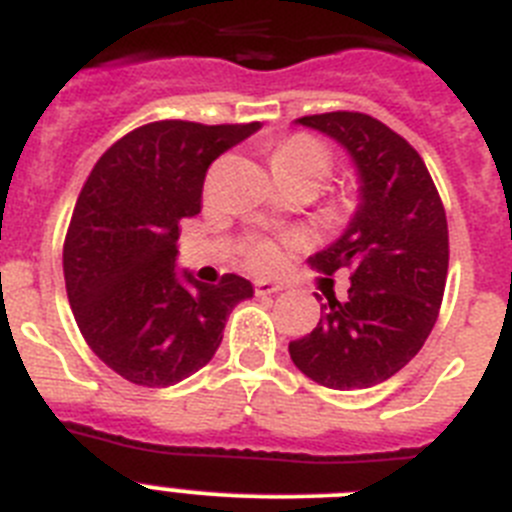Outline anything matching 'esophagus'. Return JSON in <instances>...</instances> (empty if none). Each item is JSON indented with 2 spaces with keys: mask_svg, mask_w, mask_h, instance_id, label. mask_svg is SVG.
Here are the masks:
<instances>
[{
  "mask_svg": "<svg viewBox=\"0 0 512 512\" xmlns=\"http://www.w3.org/2000/svg\"><path fill=\"white\" fill-rule=\"evenodd\" d=\"M279 289H282V284L271 282V279H259V282H256V295H259V297L277 295Z\"/></svg>",
  "mask_w": 512,
  "mask_h": 512,
  "instance_id": "34e87169",
  "label": "esophagus"
}]
</instances>
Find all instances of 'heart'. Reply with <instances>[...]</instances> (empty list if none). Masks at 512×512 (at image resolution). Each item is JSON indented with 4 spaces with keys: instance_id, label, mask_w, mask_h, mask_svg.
I'll use <instances>...</instances> for the list:
<instances>
[{
    "instance_id": "heart-1",
    "label": "heart",
    "mask_w": 512,
    "mask_h": 512,
    "mask_svg": "<svg viewBox=\"0 0 512 512\" xmlns=\"http://www.w3.org/2000/svg\"><path fill=\"white\" fill-rule=\"evenodd\" d=\"M271 166L277 174H292V171H318L328 176L330 156L318 140L310 135H289L279 140L271 151ZM279 261L277 248L271 243H256L251 248V264L256 269H274Z\"/></svg>"
}]
</instances>
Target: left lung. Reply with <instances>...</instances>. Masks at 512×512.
Returning a JSON list of instances; mask_svg holds the SVG:
<instances>
[{"label":"left lung","instance_id":"1","mask_svg":"<svg viewBox=\"0 0 512 512\" xmlns=\"http://www.w3.org/2000/svg\"><path fill=\"white\" fill-rule=\"evenodd\" d=\"M297 122L346 148L359 207L341 238L307 259L325 277L351 271L348 300L328 297L320 323L289 343V356L323 387L366 390L395 377L436 325L449 274L446 212L423 158L384 122L364 112Z\"/></svg>","mask_w":512,"mask_h":512}]
</instances>
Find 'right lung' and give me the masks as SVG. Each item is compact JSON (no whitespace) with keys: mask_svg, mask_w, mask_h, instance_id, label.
Listing matches in <instances>:
<instances>
[{"mask_svg":"<svg viewBox=\"0 0 512 512\" xmlns=\"http://www.w3.org/2000/svg\"><path fill=\"white\" fill-rule=\"evenodd\" d=\"M259 128L148 122L94 164L63 243V279L81 336L122 379L171 387L200 372L233 307L253 297L238 274L220 284L179 274L176 241L184 217L202 210L212 161Z\"/></svg>","mask_w":512,"mask_h":512,"instance_id":"right-lung-1","label":"right lung"}]
</instances>
